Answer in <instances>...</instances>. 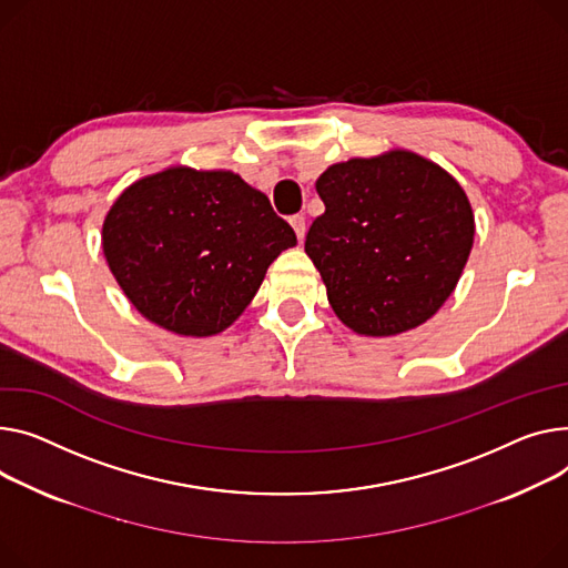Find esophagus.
<instances>
[{"mask_svg": "<svg viewBox=\"0 0 568 568\" xmlns=\"http://www.w3.org/2000/svg\"><path fill=\"white\" fill-rule=\"evenodd\" d=\"M290 223H292V229H294L298 242L304 240V237H306V216H304V214H294V216L290 219Z\"/></svg>", "mask_w": 568, "mask_h": 568, "instance_id": "1", "label": "esophagus"}]
</instances>
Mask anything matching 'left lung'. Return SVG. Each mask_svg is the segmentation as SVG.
I'll return each mask as SVG.
<instances>
[{"instance_id":"1","label":"left lung","mask_w":568,"mask_h":568,"mask_svg":"<svg viewBox=\"0 0 568 568\" xmlns=\"http://www.w3.org/2000/svg\"><path fill=\"white\" fill-rule=\"evenodd\" d=\"M315 186L326 210L306 253L339 322L386 337L434 317L473 248L475 216L462 184L410 150H390L333 164Z\"/></svg>"}]
</instances>
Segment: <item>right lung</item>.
<instances>
[{
	"mask_svg": "<svg viewBox=\"0 0 568 568\" xmlns=\"http://www.w3.org/2000/svg\"><path fill=\"white\" fill-rule=\"evenodd\" d=\"M296 235L233 171L171 166L130 184L102 223V251L132 306L192 337L229 328Z\"/></svg>",
	"mask_w": 568,
	"mask_h": 568,
	"instance_id": "1",
	"label": "right lung"
}]
</instances>
